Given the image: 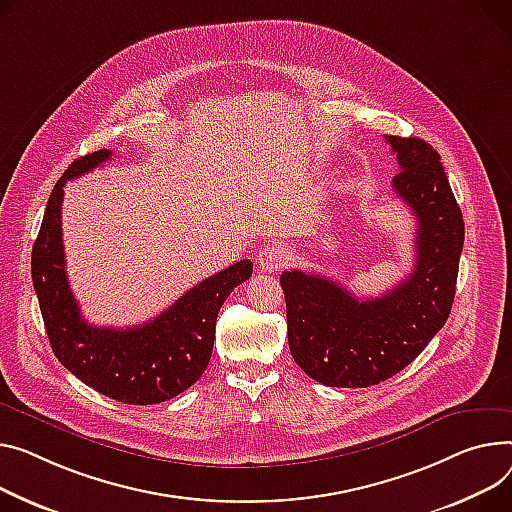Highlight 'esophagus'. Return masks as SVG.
<instances>
[{
  "mask_svg": "<svg viewBox=\"0 0 512 512\" xmlns=\"http://www.w3.org/2000/svg\"><path fill=\"white\" fill-rule=\"evenodd\" d=\"M288 259V251L282 245H267L257 255V265L261 271H278Z\"/></svg>",
  "mask_w": 512,
  "mask_h": 512,
  "instance_id": "34e87169",
  "label": "esophagus"
}]
</instances>
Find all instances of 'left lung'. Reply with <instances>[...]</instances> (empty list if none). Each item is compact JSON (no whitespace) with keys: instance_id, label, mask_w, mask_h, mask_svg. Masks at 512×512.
<instances>
[{"instance_id":"1","label":"left lung","mask_w":512,"mask_h":512,"mask_svg":"<svg viewBox=\"0 0 512 512\" xmlns=\"http://www.w3.org/2000/svg\"><path fill=\"white\" fill-rule=\"evenodd\" d=\"M387 142L399 162L393 191L418 220L412 274L368 300L309 271L280 276L292 358L327 387L391 379L442 329L455 298L465 226L440 156L420 138L387 135Z\"/></svg>"}]
</instances>
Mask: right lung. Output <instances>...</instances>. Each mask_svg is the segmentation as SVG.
<instances>
[{"instance_id": "add662e5", "label": "right lung", "mask_w": 512, "mask_h": 512, "mask_svg": "<svg viewBox=\"0 0 512 512\" xmlns=\"http://www.w3.org/2000/svg\"><path fill=\"white\" fill-rule=\"evenodd\" d=\"M111 156V150H98L74 160L53 187L32 247V284L57 360L102 395L131 405H152L177 397L208 368L220 306L238 284L251 278L253 263L249 259L232 263L144 325L127 329L90 325L65 274L63 185Z\"/></svg>"}]
</instances>
